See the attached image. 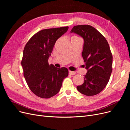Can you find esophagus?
<instances>
[{"instance_id": "esophagus-1", "label": "esophagus", "mask_w": 130, "mask_h": 130, "mask_svg": "<svg viewBox=\"0 0 130 130\" xmlns=\"http://www.w3.org/2000/svg\"><path fill=\"white\" fill-rule=\"evenodd\" d=\"M76 74V73L75 72H72V71H70V70H69V75H75Z\"/></svg>"}]
</instances>
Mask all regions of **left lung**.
I'll return each instance as SVG.
<instances>
[{
    "instance_id": "1",
    "label": "left lung",
    "mask_w": 130,
    "mask_h": 130,
    "mask_svg": "<svg viewBox=\"0 0 130 130\" xmlns=\"http://www.w3.org/2000/svg\"><path fill=\"white\" fill-rule=\"evenodd\" d=\"M70 32L80 35L84 40L82 56L87 73L84 82L77 86L81 93L93 96L100 93L108 84L112 71V54L105 37L89 25L74 26Z\"/></svg>"
}]
</instances>
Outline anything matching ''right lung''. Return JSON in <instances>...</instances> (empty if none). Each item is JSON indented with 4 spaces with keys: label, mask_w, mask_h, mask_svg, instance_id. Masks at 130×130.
Wrapping results in <instances>:
<instances>
[{
    "label": "right lung",
    "mask_w": 130,
    "mask_h": 130,
    "mask_svg": "<svg viewBox=\"0 0 130 130\" xmlns=\"http://www.w3.org/2000/svg\"><path fill=\"white\" fill-rule=\"evenodd\" d=\"M68 29L64 26L42 30L24 47L21 62L24 76L30 90L38 97L48 99L56 95L68 75L67 68H58L48 63L56 41Z\"/></svg>",
    "instance_id": "right-lung-1"
}]
</instances>
